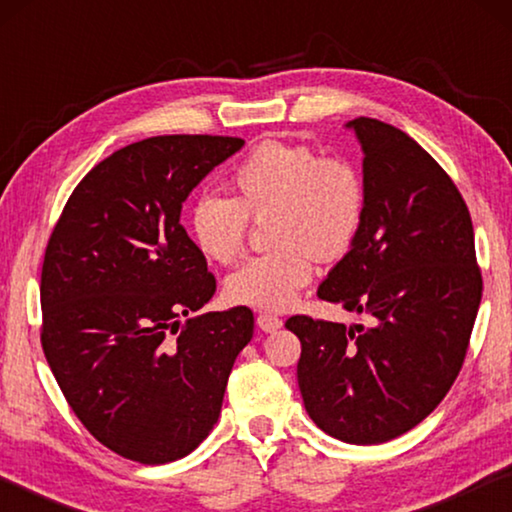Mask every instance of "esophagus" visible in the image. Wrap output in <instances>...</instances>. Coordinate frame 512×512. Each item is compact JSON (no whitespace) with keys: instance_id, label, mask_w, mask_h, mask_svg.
<instances>
[{"instance_id":"34e87169","label":"esophagus","mask_w":512,"mask_h":512,"mask_svg":"<svg viewBox=\"0 0 512 512\" xmlns=\"http://www.w3.org/2000/svg\"><path fill=\"white\" fill-rule=\"evenodd\" d=\"M257 327L262 332H277L282 327V318H277L273 314H257Z\"/></svg>"}]
</instances>
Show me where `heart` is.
Here are the masks:
<instances>
[{
  "label": "heart",
  "mask_w": 512,
  "mask_h": 512,
  "mask_svg": "<svg viewBox=\"0 0 512 512\" xmlns=\"http://www.w3.org/2000/svg\"><path fill=\"white\" fill-rule=\"evenodd\" d=\"M232 198L198 196L189 232L205 259L232 264L244 253L248 219L271 214V253L250 257L225 280L237 305L287 309L314 277L318 255L336 257L357 239L366 183L348 158H323L309 144L264 140L230 176Z\"/></svg>",
  "instance_id": "obj_1"
}]
</instances>
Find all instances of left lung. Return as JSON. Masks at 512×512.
Returning <instances> with one entry per match:
<instances>
[{
	"label": "left lung",
	"instance_id": "obj_1",
	"mask_svg": "<svg viewBox=\"0 0 512 512\" xmlns=\"http://www.w3.org/2000/svg\"><path fill=\"white\" fill-rule=\"evenodd\" d=\"M363 149L366 216L318 298L370 325L291 316L309 418L350 445L402 436L443 402L481 305L470 210L445 169L400 128L348 121Z\"/></svg>",
	"mask_w": 512,
	"mask_h": 512
}]
</instances>
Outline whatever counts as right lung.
<instances>
[{"mask_svg":"<svg viewBox=\"0 0 512 512\" xmlns=\"http://www.w3.org/2000/svg\"><path fill=\"white\" fill-rule=\"evenodd\" d=\"M241 146L223 135L128 144L76 185L49 237L42 350L83 427L131 461L194 452L253 339L248 307L192 318L216 280L180 225L189 192Z\"/></svg>","mask_w":512,"mask_h":512,"instance_id":"right-lung-1","label":"right lung"}]
</instances>
